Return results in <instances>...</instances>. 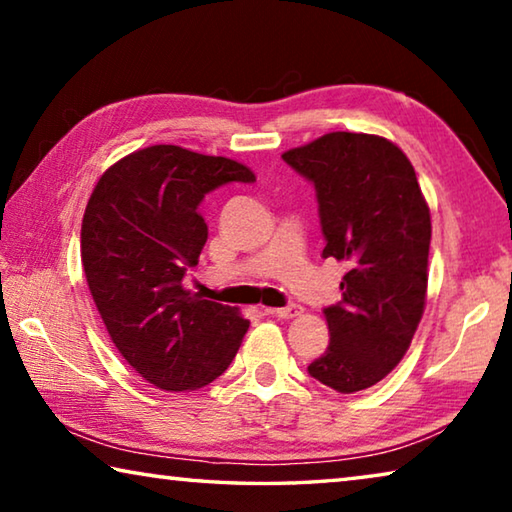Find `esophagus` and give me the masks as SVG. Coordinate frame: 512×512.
<instances>
[{
    "mask_svg": "<svg viewBox=\"0 0 512 512\" xmlns=\"http://www.w3.org/2000/svg\"><path fill=\"white\" fill-rule=\"evenodd\" d=\"M266 314H271V316H275V318H296V316H300L302 314V307L300 305H287V307H271V309H266Z\"/></svg>",
    "mask_w": 512,
    "mask_h": 512,
    "instance_id": "obj_1",
    "label": "esophagus"
}]
</instances>
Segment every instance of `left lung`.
<instances>
[{
    "label": "left lung",
    "mask_w": 512,
    "mask_h": 512,
    "mask_svg": "<svg viewBox=\"0 0 512 512\" xmlns=\"http://www.w3.org/2000/svg\"><path fill=\"white\" fill-rule=\"evenodd\" d=\"M282 158L316 187L323 257L348 262L329 345L309 375L336 393L384 379L409 350L427 302L431 214L400 146L368 133H327Z\"/></svg>",
    "instance_id": "8db88e82"
}]
</instances>
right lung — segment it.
Returning a JSON list of instances; mask_svg holds the SVG:
<instances>
[{
  "label": "right lung",
  "mask_w": 512,
  "mask_h": 512,
  "mask_svg": "<svg viewBox=\"0 0 512 512\" xmlns=\"http://www.w3.org/2000/svg\"><path fill=\"white\" fill-rule=\"evenodd\" d=\"M253 183L237 160L155 144L112 164L85 207L81 262L121 357L162 391H196L228 370L248 320L183 287L207 241L201 201Z\"/></svg>",
  "instance_id": "add662e5"
}]
</instances>
